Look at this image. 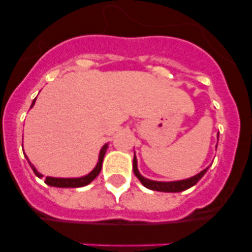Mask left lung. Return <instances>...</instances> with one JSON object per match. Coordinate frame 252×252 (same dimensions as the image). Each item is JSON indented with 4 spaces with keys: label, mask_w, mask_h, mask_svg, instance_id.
Masks as SVG:
<instances>
[{
    "label": "left lung",
    "mask_w": 252,
    "mask_h": 252,
    "mask_svg": "<svg viewBox=\"0 0 252 252\" xmlns=\"http://www.w3.org/2000/svg\"><path fill=\"white\" fill-rule=\"evenodd\" d=\"M207 170H208V168L202 170L201 173H198V174L194 175V177L188 178V179H184V180H177V182H157V180H150L140 174L139 169H137L136 157H133V173H135V175L137 177V179L141 182V184L144 187H146L148 189H151V190H158V192H169V193L183 192V190H186V189H189L190 187L195 186V184L198 183V180L202 179V177L206 174Z\"/></svg>",
    "instance_id": "left-lung-1"
}]
</instances>
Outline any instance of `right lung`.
Listing matches in <instances>:
<instances>
[{
	"instance_id": "1",
	"label": "right lung",
	"mask_w": 252,
	"mask_h": 252,
	"mask_svg": "<svg viewBox=\"0 0 252 252\" xmlns=\"http://www.w3.org/2000/svg\"><path fill=\"white\" fill-rule=\"evenodd\" d=\"M35 101H36V98L32 101V103H31V107L34 106ZM107 146H108V144H106V145H104L103 148L101 149V151H99L98 162H97L95 168L93 169L92 171H91L90 174H87V175H84V177H81V178H53V177H46L45 178V183L48 184V186H50V187H58V188H79V187H84V186H87V184H90L91 182H92V180L99 174V171H101L102 162H103V158H104V154H106ZM26 159H28V158H26ZM28 161H29V159H28ZM29 164H30L31 169L34 170L35 175H36L37 178H43L44 177L43 174H40L39 171L35 169V166L32 165L30 161H29Z\"/></svg>"
}]
</instances>
